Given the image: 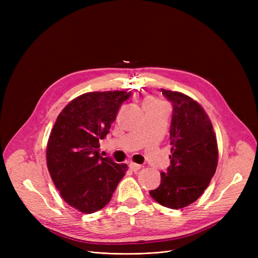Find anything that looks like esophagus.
Instances as JSON below:
<instances>
[{
    "label": "esophagus",
    "instance_id": "1",
    "mask_svg": "<svg viewBox=\"0 0 258 258\" xmlns=\"http://www.w3.org/2000/svg\"><path fill=\"white\" fill-rule=\"evenodd\" d=\"M129 168L134 171V172H137V171H139L140 169H141V165H138V163H135V162H130L129 163Z\"/></svg>",
    "mask_w": 258,
    "mask_h": 258
}]
</instances>
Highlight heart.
<instances>
[{"label": "heart", "instance_id": "obj_1", "mask_svg": "<svg viewBox=\"0 0 258 258\" xmlns=\"http://www.w3.org/2000/svg\"><path fill=\"white\" fill-rule=\"evenodd\" d=\"M146 104H162V103H160L159 101H157L154 98H147L144 100V102H143V105H146Z\"/></svg>", "mask_w": 258, "mask_h": 258}]
</instances>
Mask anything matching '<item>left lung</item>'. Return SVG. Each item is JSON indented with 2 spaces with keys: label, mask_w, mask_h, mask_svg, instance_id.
Listing matches in <instances>:
<instances>
[{
  "label": "left lung",
  "mask_w": 258,
  "mask_h": 258,
  "mask_svg": "<svg viewBox=\"0 0 258 258\" xmlns=\"http://www.w3.org/2000/svg\"><path fill=\"white\" fill-rule=\"evenodd\" d=\"M161 92L173 106L171 165L167 173H160L161 183L150 195L161 206L176 210L204 194L216 171L218 148L212 122L197 101L182 92Z\"/></svg>",
  "instance_id": "1"
}]
</instances>
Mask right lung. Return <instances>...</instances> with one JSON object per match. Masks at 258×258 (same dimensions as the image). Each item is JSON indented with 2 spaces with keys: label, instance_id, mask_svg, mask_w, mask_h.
Masks as SVG:
<instances>
[{
  "label": "right lung",
  "instance_id": "obj_1",
  "mask_svg": "<svg viewBox=\"0 0 258 258\" xmlns=\"http://www.w3.org/2000/svg\"><path fill=\"white\" fill-rule=\"evenodd\" d=\"M127 91L87 92L73 99L57 117L46 150L51 179L62 199L89 214L110 202L128 166L99 153Z\"/></svg>",
  "mask_w": 258,
  "mask_h": 258
}]
</instances>
